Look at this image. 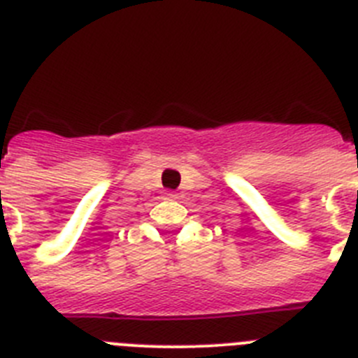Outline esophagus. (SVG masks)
Returning <instances> with one entry per match:
<instances>
[{
	"mask_svg": "<svg viewBox=\"0 0 358 358\" xmlns=\"http://www.w3.org/2000/svg\"><path fill=\"white\" fill-rule=\"evenodd\" d=\"M164 199H177V194L176 192H166V194H164Z\"/></svg>",
	"mask_w": 358,
	"mask_h": 358,
	"instance_id": "34e87169",
	"label": "esophagus"
}]
</instances>
